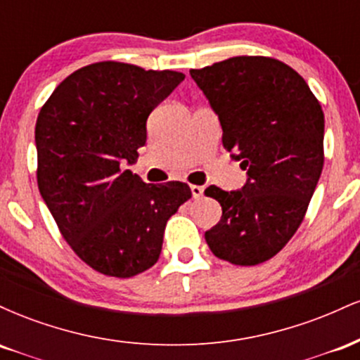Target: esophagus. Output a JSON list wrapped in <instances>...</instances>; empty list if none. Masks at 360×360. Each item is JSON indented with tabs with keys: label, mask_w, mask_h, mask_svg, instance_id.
Returning <instances> with one entry per match:
<instances>
[{
	"label": "esophagus",
	"mask_w": 360,
	"mask_h": 360,
	"mask_svg": "<svg viewBox=\"0 0 360 360\" xmlns=\"http://www.w3.org/2000/svg\"><path fill=\"white\" fill-rule=\"evenodd\" d=\"M191 193H193V198H201V196H203V193H205V188H203V186L193 184L191 186Z\"/></svg>",
	"instance_id": "obj_1"
}]
</instances>
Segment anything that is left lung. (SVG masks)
Listing matches in <instances>:
<instances>
[{
	"instance_id": "left-lung-1",
	"label": "left lung",
	"mask_w": 360,
	"mask_h": 360,
	"mask_svg": "<svg viewBox=\"0 0 360 360\" xmlns=\"http://www.w3.org/2000/svg\"><path fill=\"white\" fill-rule=\"evenodd\" d=\"M189 74L218 115L223 147L247 171L242 189H205L221 205L206 243L235 266L266 262L298 230L315 193L323 111L307 81L271 57H232Z\"/></svg>"
}]
</instances>
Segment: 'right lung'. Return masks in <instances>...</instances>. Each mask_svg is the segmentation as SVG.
Masks as SVG:
<instances>
[{"label":"right lung","mask_w":360,"mask_h":360,"mask_svg":"<svg viewBox=\"0 0 360 360\" xmlns=\"http://www.w3.org/2000/svg\"><path fill=\"white\" fill-rule=\"evenodd\" d=\"M183 79L96 62L65 77L40 110L39 191L65 242L101 274L131 278L154 266L167 220L191 198L186 183L147 184L123 171L146 146L148 115Z\"/></svg>","instance_id":"right-lung-1"}]
</instances>
